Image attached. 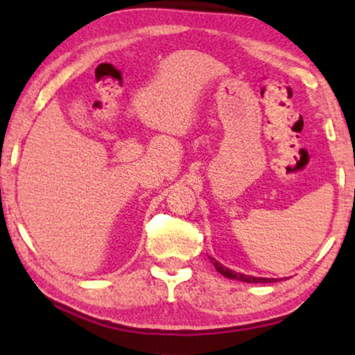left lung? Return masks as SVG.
Returning a JSON list of instances; mask_svg holds the SVG:
<instances>
[{"label": "left lung", "mask_w": 355, "mask_h": 355, "mask_svg": "<svg viewBox=\"0 0 355 355\" xmlns=\"http://www.w3.org/2000/svg\"><path fill=\"white\" fill-rule=\"evenodd\" d=\"M210 262L214 263V267L217 268L218 274H222L227 279H235L240 280V282H247V284H270V282H277V279H267V277H254V275H245L240 274V272H234L232 268H227L225 266L217 262L214 257H210Z\"/></svg>", "instance_id": "8db88e82"}]
</instances>
